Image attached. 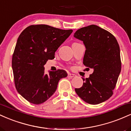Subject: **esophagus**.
I'll list each match as a JSON object with an SVG mask.
<instances>
[{"instance_id": "34e87169", "label": "esophagus", "mask_w": 131, "mask_h": 131, "mask_svg": "<svg viewBox=\"0 0 131 131\" xmlns=\"http://www.w3.org/2000/svg\"><path fill=\"white\" fill-rule=\"evenodd\" d=\"M75 76H76V75L74 74H72V73H69L68 74V78H73L75 77Z\"/></svg>"}]
</instances>
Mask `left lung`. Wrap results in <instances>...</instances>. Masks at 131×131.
Wrapping results in <instances>:
<instances>
[{
	"label": "left lung",
	"instance_id": "left-lung-1",
	"mask_svg": "<svg viewBox=\"0 0 131 131\" xmlns=\"http://www.w3.org/2000/svg\"><path fill=\"white\" fill-rule=\"evenodd\" d=\"M74 37L82 40L85 47L83 64L93 70L89 78L75 91L86 103L97 105L113 95L121 70L120 49L113 34L97 25L77 30Z\"/></svg>",
	"mask_w": 131,
	"mask_h": 131
}]
</instances>
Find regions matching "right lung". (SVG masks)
<instances>
[{
	"label": "right lung",
	"instance_id": "obj_1",
	"mask_svg": "<svg viewBox=\"0 0 131 131\" xmlns=\"http://www.w3.org/2000/svg\"><path fill=\"white\" fill-rule=\"evenodd\" d=\"M73 32L46 25H31L18 38L12 57L15 85L18 92L30 103L39 105L56 91L60 79L67 76L63 70L44 72L48 60Z\"/></svg>",
	"mask_w": 131,
	"mask_h": 131
}]
</instances>
